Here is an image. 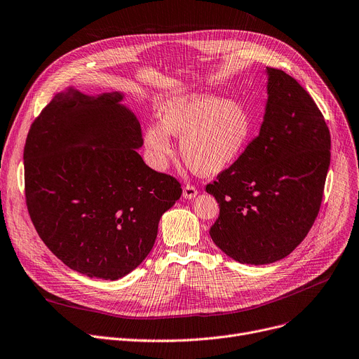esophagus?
Listing matches in <instances>:
<instances>
[{
	"instance_id": "obj_1",
	"label": "esophagus",
	"mask_w": 359,
	"mask_h": 359,
	"mask_svg": "<svg viewBox=\"0 0 359 359\" xmlns=\"http://www.w3.org/2000/svg\"><path fill=\"white\" fill-rule=\"evenodd\" d=\"M198 195V189L194 184H184L183 187V198L184 199H194Z\"/></svg>"
}]
</instances>
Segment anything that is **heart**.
<instances>
[{"label": "heart", "instance_id": "1", "mask_svg": "<svg viewBox=\"0 0 359 359\" xmlns=\"http://www.w3.org/2000/svg\"><path fill=\"white\" fill-rule=\"evenodd\" d=\"M252 130L248 111L234 102L192 94L165 106L161 125L149 123L144 144L163 167L173 154L170 137L180 138V154L192 172L203 176L227 168L246 147Z\"/></svg>", "mask_w": 359, "mask_h": 359}]
</instances>
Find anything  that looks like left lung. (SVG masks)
<instances>
[{
	"label": "left lung",
	"mask_w": 359,
	"mask_h": 359,
	"mask_svg": "<svg viewBox=\"0 0 359 359\" xmlns=\"http://www.w3.org/2000/svg\"><path fill=\"white\" fill-rule=\"evenodd\" d=\"M266 71L268 103L259 135L206 184L219 203L212 241L249 265L284 259L306 238L330 164V132L313 97L287 72Z\"/></svg>",
	"instance_id": "1"
}]
</instances>
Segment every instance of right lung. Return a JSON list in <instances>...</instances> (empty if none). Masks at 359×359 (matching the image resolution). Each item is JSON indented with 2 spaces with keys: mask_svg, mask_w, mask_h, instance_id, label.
<instances>
[{
  "mask_svg": "<svg viewBox=\"0 0 359 359\" xmlns=\"http://www.w3.org/2000/svg\"><path fill=\"white\" fill-rule=\"evenodd\" d=\"M121 93L69 90L43 107L25 145V195L48 249L90 278L115 280L153 249L161 215L182 195L149 168L138 119Z\"/></svg>",
  "mask_w": 359,
  "mask_h": 359,
  "instance_id": "right-lung-1",
  "label": "right lung"
}]
</instances>
